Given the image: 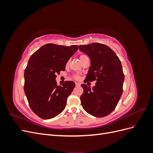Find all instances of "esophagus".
Listing matches in <instances>:
<instances>
[{"label": "esophagus", "instance_id": "obj_1", "mask_svg": "<svg viewBox=\"0 0 153 153\" xmlns=\"http://www.w3.org/2000/svg\"><path fill=\"white\" fill-rule=\"evenodd\" d=\"M75 85H76V86H80V83L76 82V83H75Z\"/></svg>", "mask_w": 153, "mask_h": 153}]
</instances>
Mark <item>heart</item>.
Segmentation results:
<instances>
[{"label": "heart", "mask_w": 153, "mask_h": 153, "mask_svg": "<svg viewBox=\"0 0 153 153\" xmlns=\"http://www.w3.org/2000/svg\"><path fill=\"white\" fill-rule=\"evenodd\" d=\"M88 57H87V55H85V54H84V53H82V54H80V56H79V59H80V61L82 62L83 60L84 59H86V58H87ZM67 63V64H68ZM73 78H75V80H79L80 79V76H78V75H74L73 76Z\"/></svg>", "instance_id": "b5f03b06"}]
</instances>
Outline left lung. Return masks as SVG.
<instances>
[{"label": "left lung", "instance_id": "1", "mask_svg": "<svg viewBox=\"0 0 153 153\" xmlns=\"http://www.w3.org/2000/svg\"><path fill=\"white\" fill-rule=\"evenodd\" d=\"M91 59V67L84 83L96 80L92 88L82 84L84 92L80 96L83 108L97 117L110 114L116 107L123 93L124 75L121 62L108 46L94 43L78 46Z\"/></svg>", "mask_w": 153, "mask_h": 153}]
</instances>
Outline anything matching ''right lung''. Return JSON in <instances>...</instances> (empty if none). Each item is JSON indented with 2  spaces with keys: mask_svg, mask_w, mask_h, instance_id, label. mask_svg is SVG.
<instances>
[{
  "mask_svg": "<svg viewBox=\"0 0 153 153\" xmlns=\"http://www.w3.org/2000/svg\"><path fill=\"white\" fill-rule=\"evenodd\" d=\"M78 48V45L50 43L30 57L24 71V91L31 110L40 118L52 119L65 108L75 84L66 81L59 86L55 78L60 71H65L66 63Z\"/></svg>",
  "mask_w": 153,
  "mask_h": 153,
  "instance_id": "1",
  "label": "right lung"
}]
</instances>
